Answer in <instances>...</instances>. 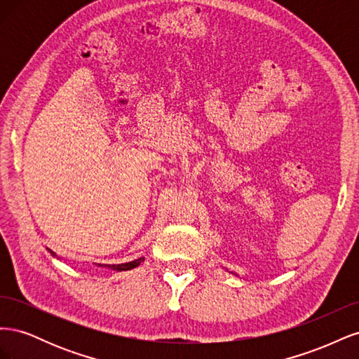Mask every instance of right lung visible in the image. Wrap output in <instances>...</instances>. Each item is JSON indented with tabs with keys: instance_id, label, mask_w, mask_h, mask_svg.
<instances>
[{
	"instance_id": "right-lung-1",
	"label": "right lung",
	"mask_w": 359,
	"mask_h": 359,
	"mask_svg": "<svg viewBox=\"0 0 359 359\" xmlns=\"http://www.w3.org/2000/svg\"><path fill=\"white\" fill-rule=\"evenodd\" d=\"M142 262H144V257H139V259L133 260V262H128V264H118V265H106V264L102 265V264H99V266H107V268H112V269H116V271H127V269H133V268L139 266Z\"/></svg>"
}]
</instances>
